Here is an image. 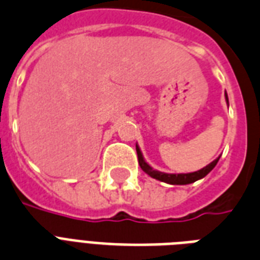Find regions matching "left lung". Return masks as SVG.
I'll list each match as a JSON object with an SVG mask.
<instances>
[{
    "instance_id": "obj_1",
    "label": "left lung",
    "mask_w": 260,
    "mask_h": 260,
    "mask_svg": "<svg viewBox=\"0 0 260 260\" xmlns=\"http://www.w3.org/2000/svg\"><path fill=\"white\" fill-rule=\"evenodd\" d=\"M225 100L228 103V94H226V92H225ZM136 149L137 156H138V162H140V167L142 168V171H144L145 174H148L150 178L156 179V180L168 183V184H190V183L197 182L199 179L205 178V176L217 166V162L220 160V157H217L214 161H212L210 164H207L206 167H203L202 170L195 171V172H190V174H166V172H160V171L157 170H153L152 167L145 161V158L144 156H142V153H141V149L138 145H136Z\"/></svg>"
}]
</instances>
